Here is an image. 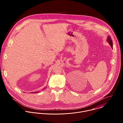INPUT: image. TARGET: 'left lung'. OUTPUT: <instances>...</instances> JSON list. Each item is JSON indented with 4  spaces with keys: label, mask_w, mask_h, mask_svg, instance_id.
<instances>
[{
    "label": "left lung",
    "mask_w": 123,
    "mask_h": 123,
    "mask_svg": "<svg viewBox=\"0 0 123 123\" xmlns=\"http://www.w3.org/2000/svg\"><path fill=\"white\" fill-rule=\"evenodd\" d=\"M107 43H109V44H110V45L111 46V47H112V48H113V42H112V39H111V37H110V36H108V37H107Z\"/></svg>",
    "instance_id": "obj_1"
}]
</instances>
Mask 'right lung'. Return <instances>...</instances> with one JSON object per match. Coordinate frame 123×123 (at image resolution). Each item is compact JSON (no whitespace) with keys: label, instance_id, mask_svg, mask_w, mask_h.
I'll return each mask as SVG.
<instances>
[{"label":"right lung","instance_id":"obj_1","mask_svg":"<svg viewBox=\"0 0 123 123\" xmlns=\"http://www.w3.org/2000/svg\"><path fill=\"white\" fill-rule=\"evenodd\" d=\"M46 88H44L43 89H45ZM37 92H33V93H37ZM31 93H33V92H31Z\"/></svg>","mask_w":123,"mask_h":123}]
</instances>
